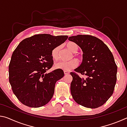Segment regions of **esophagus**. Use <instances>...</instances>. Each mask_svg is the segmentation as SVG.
<instances>
[{
	"mask_svg": "<svg viewBox=\"0 0 127 127\" xmlns=\"http://www.w3.org/2000/svg\"><path fill=\"white\" fill-rule=\"evenodd\" d=\"M64 74H69V72H68V71H66V70H64Z\"/></svg>",
	"mask_w": 127,
	"mask_h": 127,
	"instance_id": "34e87169",
	"label": "esophagus"
}]
</instances>
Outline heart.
Wrapping results in <instances>:
<instances>
[{"label":"heart","instance_id":"heart-1","mask_svg":"<svg viewBox=\"0 0 127 127\" xmlns=\"http://www.w3.org/2000/svg\"><path fill=\"white\" fill-rule=\"evenodd\" d=\"M66 47L72 53H76L78 51V46L73 42H69L66 44ZM60 47L57 46L54 48L51 53V55L54 60H58L59 58V51ZM78 62L76 59H73L67 62L59 61L55 63L54 67L56 69H60L64 70H70L76 68L78 65Z\"/></svg>","mask_w":127,"mask_h":127}]
</instances>
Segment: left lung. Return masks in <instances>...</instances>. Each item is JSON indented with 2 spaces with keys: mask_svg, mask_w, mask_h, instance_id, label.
<instances>
[{
  "mask_svg": "<svg viewBox=\"0 0 127 127\" xmlns=\"http://www.w3.org/2000/svg\"><path fill=\"white\" fill-rule=\"evenodd\" d=\"M83 51L82 62L70 72V92L77 104L95 109L104 105L112 95L117 82V66L112 53L104 42L91 35L70 36Z\"/></svg>",
  "mask_w": 127,
  "mask_h": 127,
  "instance_id": "obj_1",
  "label": "left lung"
}]
</instances>
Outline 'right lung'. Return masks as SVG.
I'll list each match as a JSON object with an SVG mask.
<instances>
[{
  "label": "right lung",
  "mask_w": 127,
  "mask_h": 127,
  "mask_svg": "<svg viewBox=\"0 0 127 127\" xmlns=\"http://www.w3.org/2000/svg\"><path fill=\"white\" fill-rule=\"evenodd\" d=\"M66 35L38 34L21 41L12 54L9 65V81L20 101L31 107H39L53 97L55 83L63 77V70L52 67L53 49L61 45Z\"/></svg>",
  "instance_id": "obj_1"
}]
</instances>
